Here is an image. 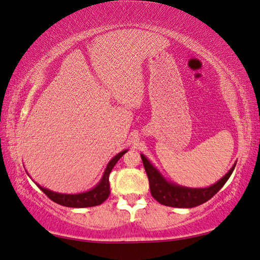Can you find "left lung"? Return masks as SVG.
I'll use <instances>...</instances> for the list:
<instances>
[{"mask_svg": "<svg viewBox=\"0 0 260 260\" xmlns=\"http://www.w3.org/2000/svg\"><path fill=\"white\" fill-rule=\"evenodd\" d=\"M141 158H142L143 166L148 175L152 197L157 202H159L160 204L172 206V208H193V206L201 205L208 202L223 187V184L227 182V180L230 179L233 171L235 169L234 165L230 170V172L221 180H219L217 183H214L213 186L209 188L193 189L180 187L177 184L167 182L155 167L149 162L146 157L141 155Z\"/></svg>", "mask_w": 260, "mask_h": 260, "instance_id": "8db88e82", "label": "left lung"}]
</instances>
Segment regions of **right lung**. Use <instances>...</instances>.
I'll return each mask as SVG.
<instances>
[{
    "mask_svg": "<svg viewBox=\"0 0 260 260\" xmlns=\"http://www.w3.org/2000/svg\"><path fill=\"white\" fill-rule=\"evenodd\" d=\"M124 153H126V150L119 152L116 157L112 158L111 161H110L107 166V170H105L102 180H101L98 186L89 191H86L82 193H76V195H67V193H58V192L48 190V189L39 186L38 183L37 186L40 188L52 202H55V203L59 205L69 206V208H89V206L100 205L102 204L110 195V184H109L110 172H111L113 166L116 165V162L120 159V157L124 155Z\"/></svg>",
    "mask_w": 260,
    "mask_h": 260,
    "instance_id": "1",
    "label": "right lung"
}]
</instances>
